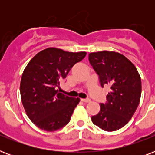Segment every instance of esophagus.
<instances>
[{
	"instance_id": "1",
	"label": "esophagus",
	"mask_w": 155,
	"mask_h": 155,
	"mask_svg": "<svg viewBox=\"0 0 155 155\" xmlns=\"http://www.w3.org/2000/svg\"><path fill=\"white\" fill-rule=\"evenodd\" d=\"M81 101L84 102V103H89L91 101V100L90 99H81Z\"/></svg>"
}]
</instances>
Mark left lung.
Instances as JSON below:
<instances>
[{
  "label": "left lung",
  "instance_id": "obj_1",
  "mask_svg": "<svg viewBox=\"0 0 155 155\" xmlns=\"http://www.w3.org/2000/svg\"><path fill=\"white\" fill-rule=\"evenodd\" d=\"M88 58L99 75L101 85L110 87L107 102L100 104V112L92 117V121L104 131L120 130L130 121L139 104V73L131 61L118 52H92Z\"/></svg>",
  "mask_w": 155,
  "mask_h": 155
}]
</instances>
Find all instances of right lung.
<instances>
[{"instance_id": "obj_1", "label": "right lung", "mask_w": 155, "mask_h": 155, "mask_svg": "<svg viewBox=\"0 0 155 155\" xmlns=\"http://www.w3.org/2000/svg\"><path fill=\"white\" fill-rule=\"evenodd\" d=\"M86 54L49 47L34 56L24 69L20 84L21 102L28 117L39 129L53 132L70 121L80 100L61 93L58 87Z\"/></svg>"}]
</instances>
